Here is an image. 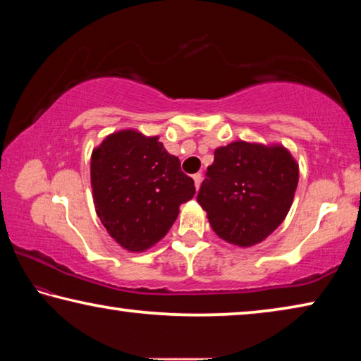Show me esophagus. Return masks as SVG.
Masks as SVG:
<instances>
[{
    "label": "esophagus",
    "mask_w": 361,
    "mask_h": 361,
    "mask_svg": "<svg viewBox=\"0 0 361 361\" xmlns=\"http://www.w3.org/2000/svg\"><path fill=\"white\" fill-rule=\"evenodd\" d=\"M192 180H194V186H196V190H199V188H201V183H202V173L192 175Z\"/></svg>",
    "instance_id": "esophagus-1"
}]
</instances>
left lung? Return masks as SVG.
Masks as SVG:
<instances>
[{
    "instance_id": "left-lung-1",
    "label": "left lung",
    "mask_w": 361,
    "mask_h": 361,
    "mask_svg": "<svg viewBox=\"0 0 361 361\" xmlns=\"http://www.w3.org/2000/svg\"><path fill=\"white\" fill-rule=\"evenodd\" d=\"M197 202L223 241L247 247L281 225L299 183V165L283 146L236 141L215 149Z\"/></svg>"
}]
</instances>
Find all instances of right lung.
<instances>
[{"label":"right lung","instance_id":"add662e5","mask_svg":"<svg viewBox=\"0 0 361 361\" xmlns=\"http://www.w3.org/2000/svg\"><path fill=\"white\" fill-rule=\"evenodd\" d=\"M180 159L157 136L135 130L109 135L91 154L94 207L107 233L131 252L160 241L196 194Z\"/></svg>","mask_w":361,"mask_h":361}]
</instances>
